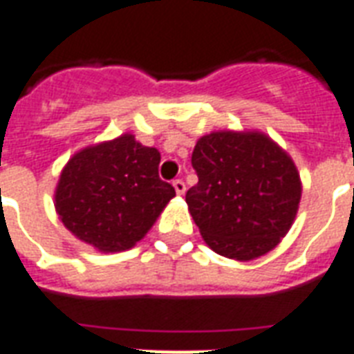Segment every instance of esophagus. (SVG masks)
Returning <instances> with one entry per match:
<instances>
[{
	"label": "esophagus",
	"mask_w": 354,
	"mask_h": 354,
	"mask_svg": "<svg viewBox=\"0 0 354 354\" xmlns=\"http://www.w3.org/2000/svg\"><path fill=\"white\" fill-rule=\"evenodd\" d=\"M172 185H174V189H176L178 195H184L185 193L184 180H180V178H178V180H174V182H172Z\"/></svg>",
	"instance_id": "esophagus-1"
}]
</instances>
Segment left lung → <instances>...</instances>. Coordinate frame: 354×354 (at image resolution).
<instances>
[{"label":"left lung","mask_w":354,"mask_h":354,"mask_svg":"<svg viewBox=\"0 0 354 354\" xmlns=\"http://www.w3.org/2000/svg\"><path fill=\"white\" fill-rule=\"evenodd\" d=\"M191 165L198 184L185 203L212 250L251 261L276 248L302 195L297 167L276 142L261 133L217 131L198 140Z\"/></svg>","instance_id":"left-lung-1"}]
</instances>
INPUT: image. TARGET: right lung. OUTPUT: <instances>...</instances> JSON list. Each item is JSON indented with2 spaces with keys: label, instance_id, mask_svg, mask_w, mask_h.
<instances>
[{
  "label": "right lung",
  "instance_id": "obj_1",
  "mask_svg": "<svg viewBox=\"0 0 354 354\" xmlns=\"http://www.w3.org/2000/svg\"><path fill=\"white\" fill-rule=\"evenodd\" d=\"M159 151L137 142L133 135L78 151L57 184L59 219L97 250H129L176 195L159 178Z\"/></svg>",
  "mask_w": 354,
  "mask_h": 354
}]
</instances>
